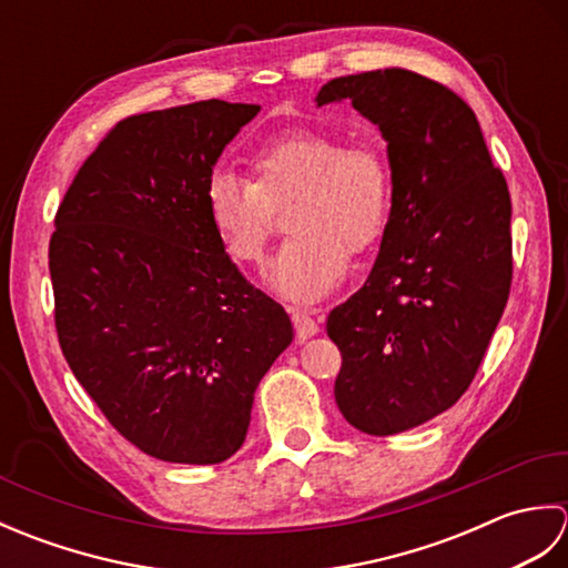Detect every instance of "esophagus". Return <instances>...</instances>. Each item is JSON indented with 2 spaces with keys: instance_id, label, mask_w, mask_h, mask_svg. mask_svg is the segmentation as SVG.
Listing matches in <instances>:
<instances>
[{
  "instance_id": "obj_1",
  "label": "esophagus",
  "mask_w": 568,
  "mask_h": 568,
  "mask_svg": "<svg viewBox=\"0 0 568 568\" xmlns=\"http://www.w3.org/2000/svg\"><path fill=\"white\" fill-rule=\"evenodd\" d=\"M291 317H293L295 334L300 342H305V339H310V336H315L320 332V324L310 317V312L291 307Z\"/></svg>"
}]
</instances>
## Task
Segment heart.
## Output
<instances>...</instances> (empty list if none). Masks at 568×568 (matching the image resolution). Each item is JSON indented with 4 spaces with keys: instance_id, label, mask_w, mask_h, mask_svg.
Listing matches in <instances>:
<instances>
[{
    "instance_id": "1",
    "label": "heart",
    "mask_w": 568,
    "mask_h": 568,
    "mask_svg": "<svg viewBox=\"0 0 568 568\" xmlns=\"http://www.w3.org/2000/svg\"><path fill=\"white\" fill-rule=\"evenodd\" d=\"M253 180L220 168L204 185L214 236L236 263L261 261L273 232L268 204L295 197L293 236L265 281L295 303H315L346 271L348 251L366 253L383 239L393 212V168L373 141L295 131L253 153Z\"/></svg>"
}]
</instances>
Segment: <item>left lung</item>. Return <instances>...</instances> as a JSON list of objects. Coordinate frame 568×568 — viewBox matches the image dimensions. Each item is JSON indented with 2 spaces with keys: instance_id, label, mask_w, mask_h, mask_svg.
<instances>
[{
  "instance_id": "obj_1",
  "label": "left lung",
  "mask_w": 568,
  "mask_h": 568,
  "mask_svg": "<svg viewBox=\"0 0 568 568\" xmlns=\"http://www.w3.org/2000/svg\"><path fill=\"white\" fill-rule=\"evenodd\" d=\"M315 102H352L388 143L393 212L378 258L327 317L342 352L336 405L352 427L388 437L449 409L484 361L510 295V192L474 110L425 75L334 78Z\"/></svg>"
}]
</instances>
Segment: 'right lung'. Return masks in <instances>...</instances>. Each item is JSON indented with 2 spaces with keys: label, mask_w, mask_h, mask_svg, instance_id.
I'll use <instances>...</instances> for the list:
<instances>
[{
  "label": "right lung",
  "mask_w": 568,
  "mask_h": 568,
  "mask_svg": "<svg viewBox=\"0 0 568 568\" xmlns=\"http://www.w3.org/2000/svg\"><path fill=\"white\" fill-rule=\"evenodd\" d=\"M258 104L204 100L119 122L82 163L48 248L70 371L112 427L171 464L241 449L253 393L293 342L239 273L204 185Z\"/></svg>",
  "instance_id": "1"
}]
</instances>
